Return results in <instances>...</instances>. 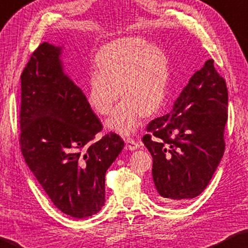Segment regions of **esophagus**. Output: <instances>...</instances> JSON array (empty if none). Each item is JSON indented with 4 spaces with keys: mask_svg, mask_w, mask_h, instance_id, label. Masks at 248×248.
Instances as JSON below:
<instances>
[{
    "mask_svg": "<svg viewBox=\"0 0 248 248\" xmlns=\"http://www.w3.org/2000/svg\"><path fill=\"white\" fill-rule=\"evenodd\" d=\"M124 142H125V148L129 150H135L140 147V144L137 142V140H134L133 139L128 138L124 140Z\"/></svg>",
    "mask_w": 248,
    "mask_h": 248,
    "instance_id": "1",
    "label": "esophagus"
}]
</instances>
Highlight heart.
<instances>
[{"instance_id": "b5f03b06", "label": "heart", "mask_w": 248, "mask_h": 248, "mask_svg": "<svg viewBox=\"0 0 248 248\" xmlns=\"http://www.w3.org/2000/svg\"><path fill=\"white\" fill-rule=\"evenodd\" d=\"M95 73L87 80L85 93L90 108L108 115L106 125L123 134L139 127L142 116L162 108L170 82V62L161 47L140 37H124L105 45L94 60Z\"/></svg>"}]
</instances>
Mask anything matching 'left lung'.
Wrapping results in <instances>:
<instances>
[{
    "instance_id": "obj_1",
    "label": "left lung",
    "mask_w": 248,
    "mask_h": 248,
    "mask_svg": "<svg viewBox=\"0 0 248 248\" xmlns=\"http://www.w3.org/2000/svg\"><path fill=\"white\" fill-rule=\"evenodd\" d=\"M228 90L214 61L189 79L171 113L153 120L143 143L153 157L157 197L168 204L204 190L225 152Z\"/></svg>"
}]
</instances>
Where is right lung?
<instances>
[{"label":"right lung","mask_w":248,"mask_h":248,"mask_svg":"<svg viewBox=\"0 0 248 248\" xmlns=\"http://www.w3.org/2000/svg\"><path fill=\"white\" fill-rule=\"evenodd\" d=\"M63 48L43 43L22 72L21 152L58 210L86 218L104 205L105 173L124 143L115 133L94 140L102 124L65 73Z\"/></svg>","instance_id":"obj_1"}]
</instances>
